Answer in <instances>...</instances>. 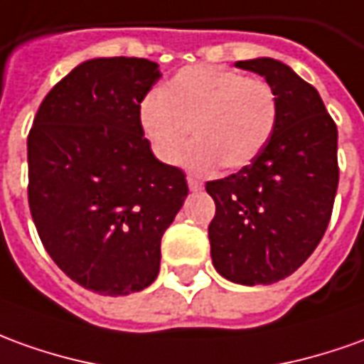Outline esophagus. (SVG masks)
Here are the masks:
<instances>
[{
    "label": "esophagus",
    "mask_w": 364,
    "mask_h": 364,
    "mask_svg": "<svg viewBox=\"0 0 364 364\" xmlns=\"http://www.w3.org/2000/svg\"><path fill=\"white\" fill-rule=\"evenodd\" d=\"M188 186H190V190H192V192H198V190H202V188H204V184H202L198 178L188 176Z\"/></svg>",
    "instance_id": "34e87169"
}]
</instances>
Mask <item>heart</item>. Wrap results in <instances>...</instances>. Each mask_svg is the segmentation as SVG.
I'll use <instances>...</instances> for the list:
<instances>
[{
  "instance_id": "heart-1",
  "label": "heart",
  "mask_w": 364,
  "mask_h": 364,
  "mask_svg": "<svg viewBox=\"0 0 364 364\" xmlns=\"http://www.w3.org/2000/svg\"><path fill=\"white\" fill-rule=\"evenodd\" d=\"M140 129L162 162L176 164L194 132L198 142L184 164L208 172L220 162L225 170L252 164L272 139L277 97L262 79L244 73L196 65L178 71L139 110Z\"/></svg>"
}]
</instances>
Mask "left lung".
Segmentation results:
<instances>
[{"label":"left lung","mask_w":364,"mask_h":364,"mask_svg":"<svg viewBox=\"0 0 364 364\" xmlns=\"http://www.w3.org/2000/svg\"><path fill=\"white\" fill-rule=\"evenodd\" d=\"M277 97V122L262 154L240 172L206 182L214 267L242 285L291 275L319 245L339 186L337 124L317 89L269 57L237 61Z\"/></svg>","instance_id":"8db88e82"}]
</instances>
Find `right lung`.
<instances>
[{
	"instance_id": "right-lung-1",
	"label": "right lung",
	"mask_w": 364,
	"mask_h": 364,
	"mask_svg": "<svg viewBox=\"0 0 364 364\" xmlns=\"http://www.w3.org/2000/svg\"><path fill=\"white\" fill-rule=\"evenodd\" d=\"M160 79L139 57L91 59L47 92L27 136L29 210L41 244L73 282L101 295L149 287L160 242L188 196L160 162L140 102Z\"/></svg>"
}]
</instances>
